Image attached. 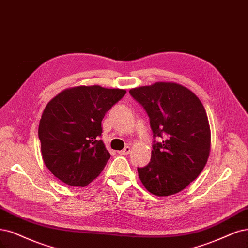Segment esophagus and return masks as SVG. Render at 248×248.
I'll list each match as a JSON object with an SVG mask.
<instances>
[{
  "label": "esophagus",
  "instance_id": "esophagus-1",
  "mask_svg": "<svg viewBox=\"0 0 248 248\" xmlns=\"http://www.w3.org/2000/svg\"><path fill=\"white\" fill-rule=\"evenodd\" d=\"M130 152H131V149H130V147H125L123 150H121V151H119L118 153L120 154V155H128V154H130Z\"/></svg>",
  "mask_w": 248,
  "mask_h": 248
}]
</instances>
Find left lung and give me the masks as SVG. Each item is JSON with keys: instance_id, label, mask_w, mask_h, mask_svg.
Returning a JSON list of instances; mask_svg holds the SVG:
<instances>
[{"instance_id": "left-lung-1", "label": "left lung", "mask_w": 248, "mask_h": 248, "mask_svg": "<svg viewBox=\"0 0 248 248\" xmlns=\"http://www.w3.org/2000/svg\"><path fill=\"white\" fill-rule=\"evenodd\" d=\"M143 107L154 139L150 163L138 168L142 185L153 195L170 196L198 177L210 152L208 118L200 99L182 85L157 82L129 91Z\"/></svg>"}]
</instances>
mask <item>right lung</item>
Masks as SVG:
<instances>
[{
	"instance_id": "add662e5",
	"label": "right lung",
	"mask_w": 248,
	"mask_h": 248,
	"mask_svg": "<svg viewBox=\"0 0 248 248\" xmlns=\"http://www.w3.org/2000/svg\"><path fill=\"white\" fill-rule=\"evenodd\" d=\"M125 93L98 85L78 86L48 102L38 133L42 158L59 181L85 186L99 175L110 157L99 139L101 121Z\"/></svg>"
}]
</instances>
